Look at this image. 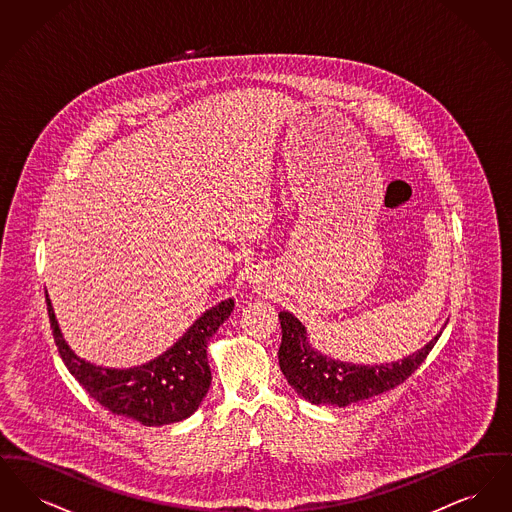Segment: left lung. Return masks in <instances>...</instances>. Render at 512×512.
Here are the masks:
<instances>
[{
	"label": "left lung",
	"instance_id": "obj_1",
	"mask_svg": "<svg viewBox=\"0 0 512 512\" xmlns=\"http://www.w3.org/2000/svg\"><path fill=\"white\" fill-rule=\"evenodd\" d=\"M278 318L282 326V343L278 349L280 368L293 390L315 405L347 407L397 388L426 361L439 338L438 334L418 353L401 359L399 363L347 365L326 359L315 351L307 341L303 324L293 315L282 311Z\"/></svg>",
	"mask_w": 512,
	"mask_h": 512
}]
</instances>
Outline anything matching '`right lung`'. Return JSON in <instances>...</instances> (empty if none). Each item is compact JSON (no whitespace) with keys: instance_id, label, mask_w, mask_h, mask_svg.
<instances>
[{"instance_id":"right-lung-1","label":"right lung","mask_w":512,"mask_h":512,"mask_svg":"<svg viewBox=\"0 0 512 512\" xmlns=\"http://www.w3.org/2000/svg\"><path fill=\"white\" fill-rule=\"evenodd\" d=\"M46 301L57 351L76 382L107 411L138 420L144 426L180 422L197 411L211 386L207 343L234 309L232 299L222 301L197 318L190 330L161 357L147 365L119 370L78 359L61 336L48 292Z\"/></svg>"}]
</instances>
